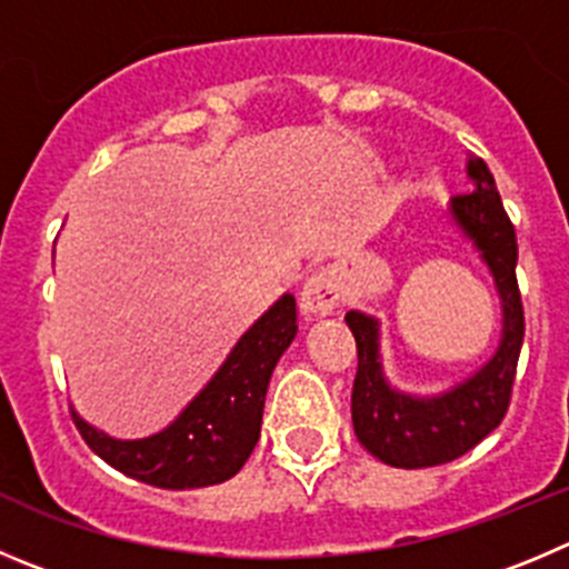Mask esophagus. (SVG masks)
I'll list each match as a JSON object with an SVG mask.
<instances>
[{"label": "esophagus", "instance_id": "34e87169", "mask_svg": "<svg viewBox=\"0 0 569 569\" xmlns=\"http://www.w3.org/2000/svg\"><path fill=\"white\" fill-rule=\"evenodd\" d=\"M339 300H342V278L337 269H322L302 286L300 311L306 315V320H320L337 309Z\"/></svg>", "mask_w": 569, "mask_h": 569}]
</instances>
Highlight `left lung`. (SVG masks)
<instances>
[{"instance_id":"8db88e82","label":"left lung","mask_w":569,"mask_h":569,"mask_svg":"<svg viewBox=\"0 0 569 569\" xmlns=\"http://www.w3.org/2000/svg\"><path fill=\"white\" fill-rule=\"evenodd\" d=\"M471 190L455 196L446 219L477 252L500 297V339L491 357L466 379L438 392H410L392 385L381 353V320L350 309L345 315L357 339L359 370L350 392V416L359 443L396 469L449 463L500 427L511 401L522 350L525 317L517 289V236L502 210L491 171L480 157L466 159Z\"/></svg>"}]
</instances>
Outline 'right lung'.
<instances>
[{
    "label": "right lung",
    "mask_w": 569,
    "mask_h": 569,
    "mask_svg": "<svg viewBox=\"0 0 569 569\" xmlns=\"http://www.w3.org/2000/svg\"><path fill=\"white\" fill-rule=\"evenodd\" d=\"M297 337L295 295H280L232 345L219 370L168 427L146 438H114L72 410L83 440L126 477L157 488H204L241 471L260 438L274 365Z\"/></svg>",
    "instance_id": "add662e5"
}]
</instances>
